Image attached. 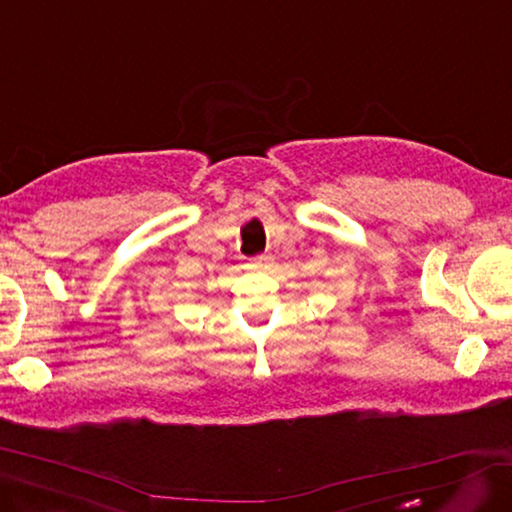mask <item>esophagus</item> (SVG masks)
<instances>
[{"label":"esophagus","mask_w":512,"mask_h":512,"mask_svg":"<svg viewBox=\"0 0 512 512\" xmlns=\"http://www.w3.org/2000/svg\"><path fill=\"white\" fill-rule=\"evenodd\" d=\"M271 255H257V257H253L250 259V262L246 264L248 269H253V271H262V269H266V266L271 264Z\"/></svg>","instance_id":"obj_1"}]
</instances>
